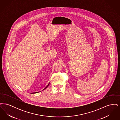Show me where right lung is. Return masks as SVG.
I'll use <instances>...</instances> for the list:
<instances>
[{
    "label": "right lung",
    "mask_w": 120,
    "mask_h": 120,
    "mask_svg": "<svg viewBox=\"0 0 120 120\" xmlns=\"http://www.w3.org/2000/svg\"><path fill=\"white\" fill-rule=\"evenodd\" d=\"M49 84L48 85V86H47L45 88V89H44L43 90H45V89L46 88H47V87H48V86H49ZM38 93V92H34V93H30V94H35V93Z\"/></svg>",
    "instance_id": "right-lung-1"
}]
</instances>
